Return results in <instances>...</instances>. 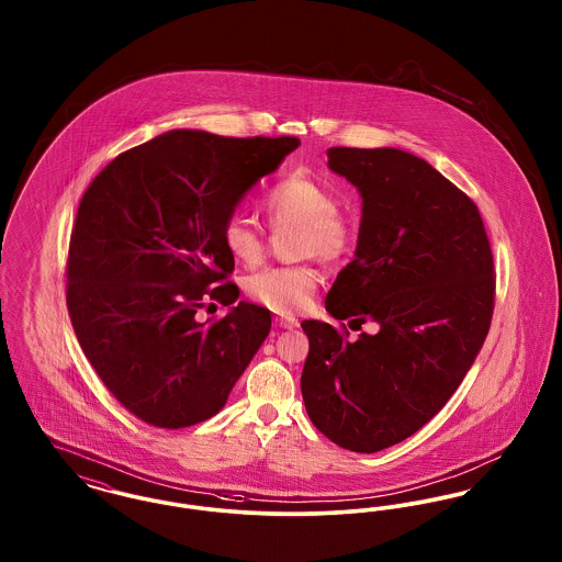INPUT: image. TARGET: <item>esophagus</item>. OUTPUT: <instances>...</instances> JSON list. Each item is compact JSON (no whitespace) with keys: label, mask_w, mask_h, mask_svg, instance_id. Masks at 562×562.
Returning <instances> with one entry per match:
<instances>
[{"label":"esophagus","mask_w":562,"mask_h":562,"mask_svg":"<svg viewBox=\"0 0 562 562\" xmlns=\"http://www.w3.org/2000/svg\"><path fill=\"white\" fill-rule=\"evenodd\" d=\"M276 324H278L280 328H296V326H299V322L291 318V316H278Z\"/></svg>","instance_id":"34e87169"}]
</instances>
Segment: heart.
Wrapping results in <instances>:
<instances>
[{"mask_svg":"<svg viewBox=\"0 0 562 562\" xmlns=\"http://www.w3.org/2000/svg\"><path fill=\"white\" fill-rule=\"evenodd\" d=\"M273 227H299V257H318L322 261L341 259L351 246L353 234L348 218L337 213V202L328 189L307 177H286L278 181L261 200ZM223 244L241 266H257L266 241L261 229L244 214H232L223 225ZM321 282L318 269L301 263L266 268L246 278V293L273 312H294L310 303Z\"/></svg>","mask_w":562,"mask_h":562,"instance_id":"heart-1","label":"heart"}]
</instances>
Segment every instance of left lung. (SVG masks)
<instances>
[{
    "instance_id": "1",
    "label": "left lung",
    "mask_w": 562,
    "mask_h": 562,
    "mask_svg": "<svg viewBox=\"0 0 562 562\" xmlns=\"http://www.w3.org/2000/svg\"><path fill=\"white\" fill-rule=\"evenodd\" d=\"M326 156L358 189L362 216L324 305L374 333L349 341L328 322H301V394L328 440L376 453L424 428L474 364L493 316V255L476 204L428 161L394 147Z\"/></svg>"
}]
</instances>
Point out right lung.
I'll return each mask as SVG.
<instances>
[{
	"label": "right lung",
	"instance_id": "obj_1",
	"mask_svg": "<svg viewBox=\"0 0 562 562\" xmlns=\"http://www.w3.org/2000/svg\"><path fill=\"white\" fill-rule=\"evenodd\" d=\"M294 136L168 131L120 154L81 198L67 261L76 337L140 422L189 428L216 415L268 339L269 310L239 301L223 225ZM231 305L216 323L194 314Z\"/></svg>",
	"mask_w": 562,
	"mask_h": 562
}]
</instances>
